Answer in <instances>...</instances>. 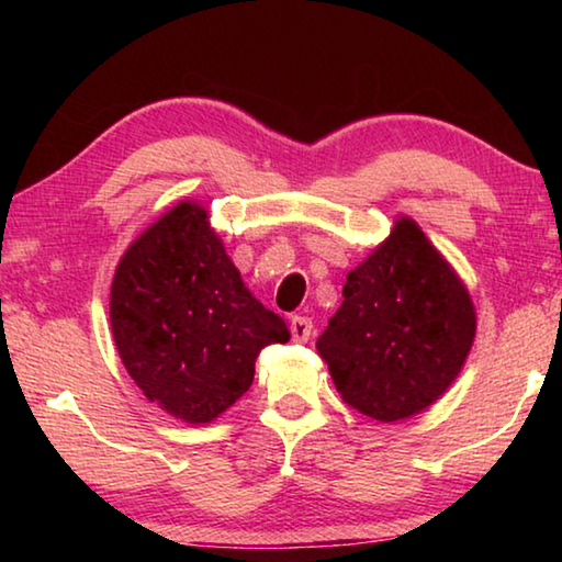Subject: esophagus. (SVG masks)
I'll return each mask as SVG.
<instances>
[{"label":"esophagus","instance_id":"obj_1","mask_svg":"<svg viewBox=\"0 0 562 562\" xmlns=\"http://www.w3.org/2000/svg\"><path fill=\"white\" fill-rule=\"evenodd\" d=\"M290 331L294 341H307L312 337V319L310 317H292Z\"/></svg>","mask_w":562,"mask_h":562}]
</instances>
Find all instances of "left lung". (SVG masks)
Masks as SVG:
<instances>
[{
    "label": "left lung",
    "mask_w": 562,
    "mask_h": 562,
    "mask_svg": "<svg viewBox=\"0 0 562 562\" xmlns=\"http://www.w3.org/2000/svg\"><path fill=\"white\" fill-rule=\"evenodd\" d=\"M345 300L317 339L331 382L359 414L392 424L446 394L475 339V307L422 227L392 233L347 274Z\"/></svg>",
    "instance_id": "1"
}]
</instances>
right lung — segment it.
<instances>
[{"label": "right lung", "mask_w": 562, "mask_h": 562, "mask_svg": "<svg viewBox=\"0 0 562 562\" xmlns=\"http://www.w3.org/2000/svg\"><path fill=\"white\" fill-rule=\"evenodd\" d=\"M119 357L148 402L201 426L252 384L255 359L290 329L245 288L198 201H180L128 245L111 282Z\"/></svg>", "instance_id": "right-lung-1"}]
</instances>
